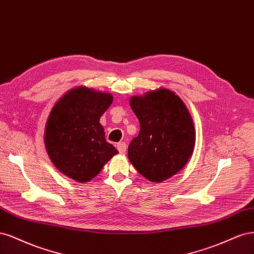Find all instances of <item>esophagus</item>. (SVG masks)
<instances>
[{"instance_id": "esophagus-1", "label": "esophagus", "mask_w": 254, "mask_h": 254, "mask_svg": "<svg viewBox=\"0 0 254 254\" xmlns=\"http://www.w3.org/2000/svg\"><path fill=\"white\" fill-rule=\"evenodd\" d=\"M117 149H118L119 153H121V154L126 153V151H127V143L126 142H119V143H117Z\"/></svg>"}]
</instances>
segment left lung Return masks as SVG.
Masks as SVG:
<instances>
[{
	"mask_svg": "<svg viewBox=\"0 0 254 254\" xmlns=\"http://www.w3.org/2000/svg\"><path fill=\"white\" fill-rule=\"evenodd\" d=\"M129 105L140 125L127 156L151 182L160 183L181 171L194 150L193 120L181 98L166 88L133 97Z\"/></svg>",
	"mask_w": 254,
	"mask_h": 254,
	"instance_id": "8db88e82",
	"label": "left lung"
}]
</instances>
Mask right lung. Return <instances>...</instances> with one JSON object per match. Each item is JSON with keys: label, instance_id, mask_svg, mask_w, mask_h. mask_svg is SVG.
<instances>
[{"label": "right lung", "instance_id": "1", "mask_svg": "<svg viewBox=\"0 0 254 254\" xmlns=\"http://www.w3.org/2000/svg\"><path fill=\"white\" fill-rule=\"evenodd\" d=\"M113 96L81 86L53 108L45 128V148L55 167L79 183L91 181L118 151L106 142L100 117Z\"/></svg>", "mask_w": 254, "mask_h": 254}]
</instances>
